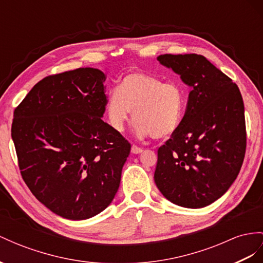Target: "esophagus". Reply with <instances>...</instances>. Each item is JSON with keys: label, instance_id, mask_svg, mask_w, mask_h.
Returning a JSON list of instances; mask_svg holds the SVG:
<instances>
[{"label": "esophagus", "instance_id": "34e87169", "mask_svg": "<svg viewBox=\"0 0 263 263\" xmlns=\"http://www.w3.org/2000/svg\"><path fill=\"white\" fill-rule=\"evenodd\" d=\"M131 151H132V153H134V154H138V153H141L143 151V149L142 147H140V146H138V145H132V149H131Z\"/></svg>", "mask_w": 263, "mask_h": 263}]
</instances>
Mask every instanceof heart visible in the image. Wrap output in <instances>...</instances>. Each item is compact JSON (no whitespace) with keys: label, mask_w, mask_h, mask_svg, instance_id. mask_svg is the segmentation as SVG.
I'll return each instance as SVG.
<instances>
[{"label":"heart","mask_w":263,"mask_h":263,"mask_svg":"<svg viewBox=\"0 0 263 263\" xmlns=\"http://www.w3.org/2000/svg\"><path fill=\"white\" fill-rule=\"evenodd\" d=\"M182 111V91L176 83H162L142 72L126 74L106 103L107 119L114 130L123 132L134 113L139 136L156 139L167 138L177 131Z\"/></svg>","instance_id":"1"}]
</instances>
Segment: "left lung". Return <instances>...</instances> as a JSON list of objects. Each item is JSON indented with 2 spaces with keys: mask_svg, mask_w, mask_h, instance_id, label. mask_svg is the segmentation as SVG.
I'll return each mask as SVG.
<instances>
[{
  "mask_svg": "<svg viewBox=\"0 0 263 263\" xmlns=\"http://www.w3.org/2000/svg\"><path fill=\"white\" fill-rule=\"evenodd\" d=\"M158 61L191 86L184 117L158 150L154 181L172 203L203 208L237 179L247 131L238 85L200 54H163Z\"/></svg>",
  "mask_w": 263,
  "mask_h": 263,
  "instance_id": "obj_1",
  "label": "left lung"
}]
</instances>
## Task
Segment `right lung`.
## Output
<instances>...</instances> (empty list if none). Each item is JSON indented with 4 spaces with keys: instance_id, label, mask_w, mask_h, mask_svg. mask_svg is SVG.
Here are the masks:
<instances>
[{
    "instance_id": "obj_1",
    "label": "right lung",
    "mask_w": 263,
    "mask_h": 263,
    "mask_svg": "<svg viewBox=\"0 0 263 263\" xmlns=\"http://www.w3.org/2000/svg\"><path fill=\"white\" fill-rule=\"evenodd\" d=\"M105 74L93 67L37 82L14 110L12 139L25 184L60 217L89 219L118 192L131 144L101 119Z\"/></svg>"
}]
</instances>
